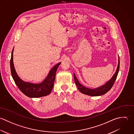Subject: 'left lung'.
Returning <instances> with one entry per match:
<instances>
[{
  "instance_id": "left-lung-1",
  "label": "left lung",
  "mask_w": 134,
  "mask_h": 134,
  "mask_svg": "<svg viewBox=\"0 0 134 134\" xmlns=\"http://www.w3.org/2000/svg\"><path fill=\"white\" fill-rule=\"evenodd\" d=\"M120 69V59H119V64L118 66L116 69V71L115 73L114 74V76L112 77V78L108 82H107L104 85L98 88L94 89H91L89 88H87L81 85L79 82L78 81V79L75 76V75L74 74V80L79 90V91L85 94L90 96H102L103 94H105L107 92H108L113 87L115 80L116 79L119 71Z\"/></svg>"
}]
</instances>
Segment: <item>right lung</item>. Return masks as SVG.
I'll return each instance as SVG.
<instances>
[{"label":"right lung","mask_w":134,"mask_h":134,"mask_svg":"<svg viewBox=\"0 0 134 134\" xmlns=\"http://www.w3.org/2000/svg\"><path fill=\"white\" fill-rule=\"evenodd\" d=\"M13 51L10 59V69L12 77L20 90L30 98H38L48 95L53 87L55 76L58 67L60 63L56 64L49 71L46 78L41 83L34 84L22 80L17 75L13 63Z\"/></svg>","instance_id":"right-lung-1"}]
</instances>
